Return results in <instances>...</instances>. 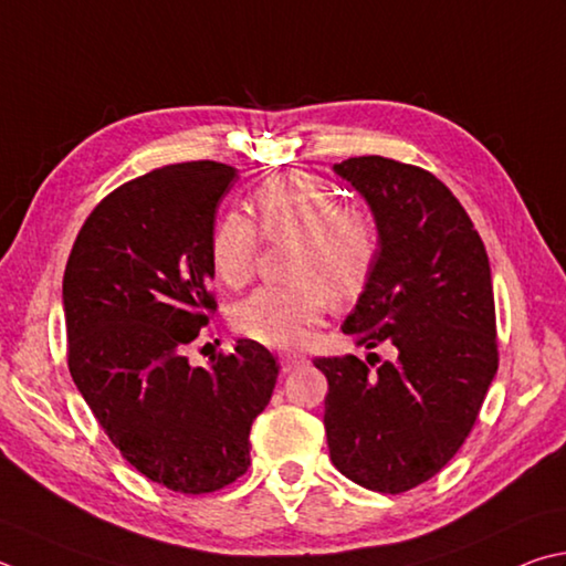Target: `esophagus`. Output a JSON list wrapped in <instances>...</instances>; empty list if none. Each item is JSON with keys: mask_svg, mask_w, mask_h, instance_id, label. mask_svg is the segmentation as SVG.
<instances>
[{"mask_svg": "<svg viewBox=\"0 0 566 566\" xmlns=\"http://www.w3.org/2000/svg\"><path fill=\"white\" fill-rule=\"evenodd\" d=\"M304 361H306V356H302V354H282V356H280V364H282V371H284V374L294 371V368L302 366Z\"/></svg>", "mask_w": 566, "mask_h": 566, "instance_id": "1", "label": "esophagus"}]
</instances>
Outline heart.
Returning <instances> with one entry per match:
<instances>
[{"label": "heart", "instance_id": "heart-1", "mask_svg": "<svg viewBox=\"0 0 566 566\" xmlns=\"http://www.w3.org/2000/svg\"><path fill=\"white\" fill-rule=\"evenodd\" d=\"M254 214L266 240H294L286 284H266L234 304L242 336L272 348L300 346L328 310L366 290L378 260V230L368 212L342 205L332 185L286 172L254 190ZM260 229V230H261ZM259 230V231H260ZM242 212H224L210 238V262L224 284L252 280L262 235Z\"/></svg>", "mask_w": 566, "mask_h": 566}]
</instances>
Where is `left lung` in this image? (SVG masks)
Returning <instances> with one entry per match:
<instances>
[{"label": "left lung", "mask_w": 566, "mask_h": 566, "mask_svg": "<svg viewBox=\"0 0 566 566\" xmlns=\"http://www.w3.org/2000/svg\"><path fill=\"white\" fill-rule=\"evenodd\" d=\"M371 205L378 260L344 334L368 354L316 358L326 376L328 455L348 480L398 495L465 443L497 374L495 296L485 244L433 172L384 156L336 163Z\"/></svg>", "instance_id": "8db88e82"}]
</instances>
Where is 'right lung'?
<instances>
[{
  "instance_id": "obj_1",
  "label": "right lung",
  "mask_w": 566,
  "mask_h": 566,
  "mask_svg": "<svg viewBox=\"0 0 566 566\" xmlns=\"http://www.w3.org/2000/svg\"><path fill=\"white\" fill-rule=\"evenodd\" d=\"M234 178L192 160L118 185L78 230L64 272L71 378L126 462L182 495L248 472L252 420L280 374L252 338L208 368L188 361L218 312L210 238Z\"/></svg>"
}]
</instances>
